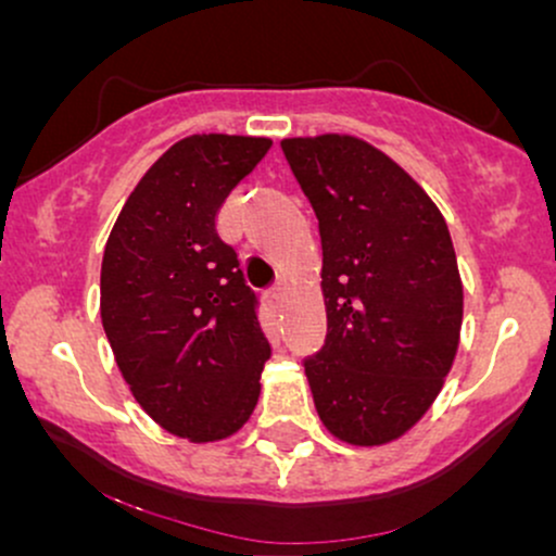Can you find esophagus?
Instances as JSON below:
<instances>
[{
    "label": "esophagus",
    "instance_id": "obj_1",
    "mask_svg": "<svg viewBox=\"0 0 556 556\" xmlns=\"http://www.w3.org/2000/svg\"><path fill=\"white\" fill-rule=\"evenodd\" d=\"M266 300H269L271 308H282L285 303V287L282 285H274L266 290Z\"/></svg>",
    "mask_w": 556,
    "mask_h": 556
}]
</instances>
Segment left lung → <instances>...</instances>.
<instances>
[{
  "label": "left lung",
  "instance_id": "left-lung-1",
  "mask_svg": "<svg viewBox=\"0 0 556 556\" xmlns=\"http://www.w3.org/2000/svg\"><path fill=\"white\" fill-rule=\"evenodd\" d=\"M282 151L321 235L327 337L303 361L337 439L374 446L410 429L455 361L463 285L444 216L400 164L353 136Z\"/></svg>",
  "mask_w": 556,
  "mask_h": 556
}]
</instances>
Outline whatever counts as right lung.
Segmentation results:
<instances>
[{
  "instance_id": "obj_1",
  "label": "right lung",
  "mask_w": 556,
  "mask_h": 556,
  "mask_svg": "<svg viewBox=\"0 0 556 556\" xmlns=\"http://www.w3.org/2000/svg\"><path fill=\"white\" fill-rule=\"evenodd\" d=\"M269 138L190 136L136 185L101 261V321L132 397L159 426L216 442L251 418L271 344L258 292L216 229Z\"/></svg>"
}]
</instances>
